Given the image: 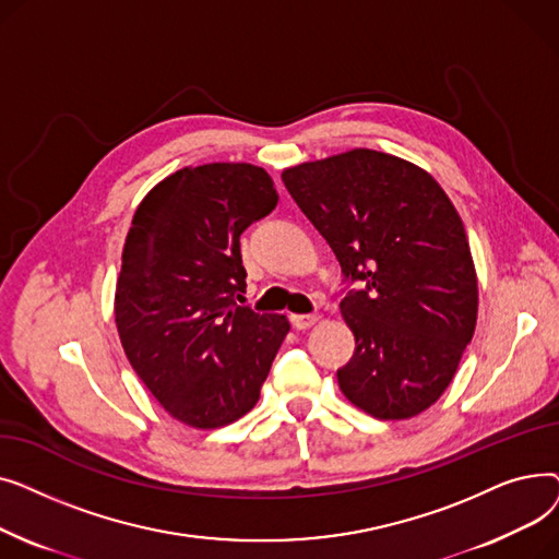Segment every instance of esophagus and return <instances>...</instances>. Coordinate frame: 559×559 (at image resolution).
Returning <instances> with one entry per match:
<instances>
[{
    "mask_svg": "<svg viewBox=\"0 0 559 559\" xmlns=\"http://www.w3.org/2000/svg\"><path fill=\"white\" fill-rule=\"evenodd\" d=\"M289 321H292V326H295L297 331H308L310 326L317 324L319 314H289Z\"/></svg>",
    "mask_w": 559,
    "mask_h": 559,
    "instance_id": "esophagus-1",
    "label": "esophagus"
}]
</instances>
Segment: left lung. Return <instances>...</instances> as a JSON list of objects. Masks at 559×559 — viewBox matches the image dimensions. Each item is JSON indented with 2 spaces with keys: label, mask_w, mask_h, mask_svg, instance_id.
<instances>
[{
  "label": "left lung",
  "mask_w": 559,
  "mask_h": 559,
  "mask_svg": "<svg viewBox=\"0 0 559 559\" xmlns=\"http://www.w3.org/2000/svg\"><path fill=\"white\" fill-rule=\"evenodd\" d=\"M281 179L331 245L346 278L340 308L356 337L342 394L380 421L421 415L447 392L478 319L464 224L419 165L350 150L283 169Z\"/></svg>",
  "instance_id": "8db88e82"
}]
</instances>
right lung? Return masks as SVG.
<instances>
[{"instance_id":"1","label":"right lung","mask_w":559,"mask_h":559,"mask_svg":"<svg viewBox=\"0 0 559 559\" xmlns=\"http://www.w3.org/2000/svg\"><path fill=\"white\" fill-rule=\"evenodd\" d=\"M276 201L262 167L211 163L169 174L135 209L115 324L146 390L190 428L245 417L289 333L285 314L235 304L247 289L240 235Z\"/></svg>"}]
</instances>
